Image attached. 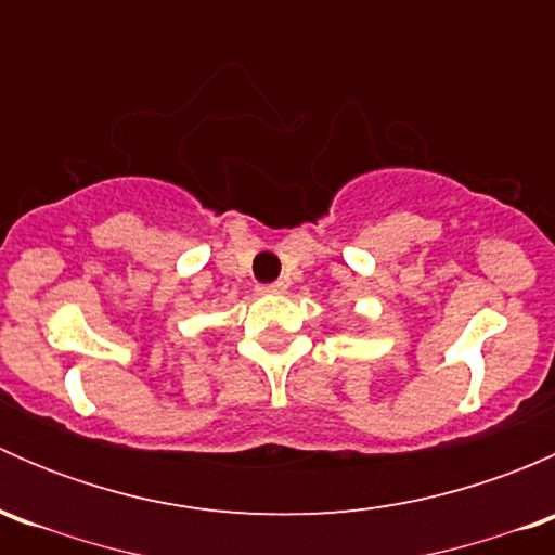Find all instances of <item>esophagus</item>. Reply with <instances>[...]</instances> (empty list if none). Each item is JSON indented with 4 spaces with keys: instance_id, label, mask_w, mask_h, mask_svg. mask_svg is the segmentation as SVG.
I'll return each mask as SVG.
<instances>
[{
    "instance_id": "esophagus-1",
    "label": "esophagus",
    "mask_w": 555,
    "mask_h": 555,
    "mask_svg": "<svg viewBox=\"0 0 555 555\" xmlns=\"http://www.w3.org/2000/svg\"><path fill=\"white\" fill-rule=\"evenodd\" d=\"M284 289H287V284H284V282L260 284V293H262V295H279V293H284Z\"/></svg>"
}]
</instances>
